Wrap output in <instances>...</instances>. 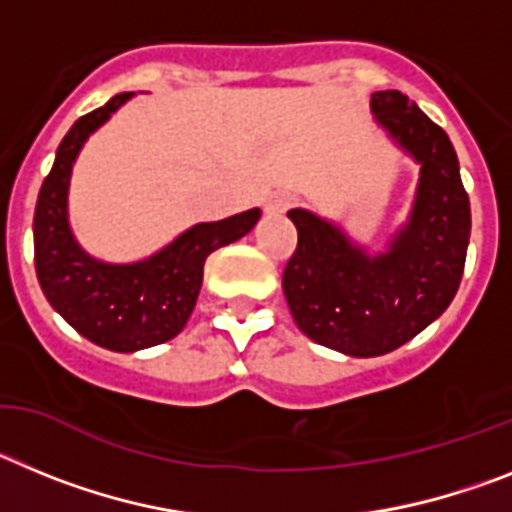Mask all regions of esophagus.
<instances>
[{"mask_svg": "<svg viewBox=\"0 0 512 512\" xmlns=\"http://www.w3.org/2000/svg\"><path fill=\"white\" fill-rule=\"evenodd\" d=\"M291 203H293L291 195L275 193V195H270L268 203H265V213H283V211H288V208H291Z\"/></svg>", "mask_w": 512, "mask_h": 512, "instance_id": "obj_1", "label": "esophagus"}]
</instances>
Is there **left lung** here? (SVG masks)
<instances>
[{"instance_id": "8db88e82", "label": "left lung", "mask_w": 512, "mask_h": 512, "mask_svg": "<svg viewBox=\"0 0 512 512\" xmlns=\"http://www.w3.org/2000/svg\"><path fill=\"white\" fill-rule=\"evenodd\" d=\"M371 110L420 164L410 219L389 250L366 255L335 224L293 208L299 244L283 270L299 330L353 358L391 353L441 317L459 291L471 231L469 195L446 131L399 90L373 92Z\"/></svg>"}]
</instances>
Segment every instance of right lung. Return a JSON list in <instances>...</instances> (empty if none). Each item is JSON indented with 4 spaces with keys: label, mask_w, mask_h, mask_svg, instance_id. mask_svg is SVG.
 I'll return each mask as SVG.
<instances>
[{
    "label": "right lung",
    "mask_w": 512,
    "mask_h": 512,
    "mask_svg": "<svg viewBox=\"0 0 512 512\" xmlns=\"http://www.w3.org/2000/svg\"><path fill=\"white\" fill-rule=\"evenodd\" d=\"M131 97L133 92L110 97L69 128L41 185L33 219L35 273L48 304L79 335L115 353H136L172 340L193 314L206 257L242 239L260 219V208H250L224 221L195 224L157 255L131 265L87 255L66 216L71 167L90 133Z\"/></svg>",
    "instance_id": "right-lung-1"
}]
</instances>
